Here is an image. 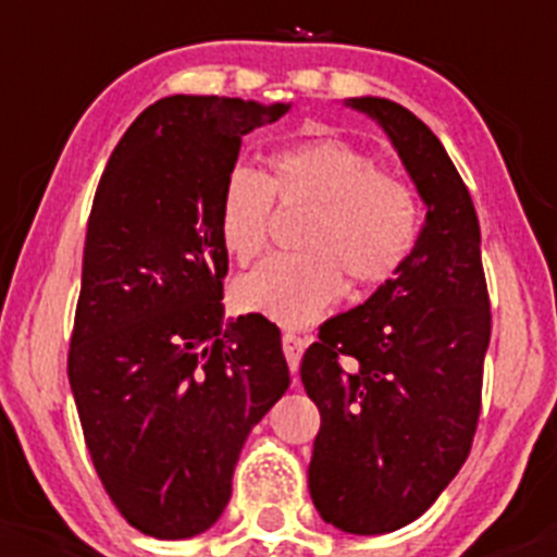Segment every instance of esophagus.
Here are the masks:
<instances>
[{"instance_id":"1","label":"esophagus","mask_w":557,"mask_h":557,"mask_svg":"<svg viewBox=\"0 0 557 557\" xmlns=\"http://www.w3.org/2000/svg\"><path fill=\"white\" fill-rule=\"evenodd\" d=\"M305 347H307V339H301L299 334H283V352L285 358H288V367L290 372H299V363H301V356H305Z\"/></svg>"}]
</instances>
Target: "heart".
Masks as SVG:
<instances>
[{
  "mask_svg": "<svg viewBox=\"0 0 557 557\" xmlns=\"http://www.w3.org/2000/svg\"><path fill=\"white\" fill-rule=\"evenodd\" d=\"M277 207H310L299 256H274L234 285L239 310L285 329L314 323L345 294L396 277L418 247L423 207L412 185L352 143L314 137L269 156L267 174L234 166L218 199V237L237 263L263 252Z\"/></svg>",
  "mask_w": 557,
  "mask_h": 557,
  "instance_id": "obj_1",
  "label": "heart"
}]
</instances>
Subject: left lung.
I'll list each match as a JSON object with an SVG mask.
<instances>
[{"mask_svg":"<svg viewBox=\"0 0 557 557\" xmlns=\"http://www.w3.org/2000/svg\"><path fill=\"white\" fill-rule=\"evenodd\" d=\"M372 115L425 201L407 267L356 310L320 325L301 383L320 409L310 496L339 531L374 536L418 520L474 442L491 299L469 188L407 107L347 102Z\"/></svg>","mask_w":557,"mask_h":557,"instance_id":"obj_1","label":"left lung"}]
</instances>
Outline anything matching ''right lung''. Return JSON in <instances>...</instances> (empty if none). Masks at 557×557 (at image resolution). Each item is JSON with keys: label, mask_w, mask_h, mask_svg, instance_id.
I'll use <instances>...</instances> for the list:
<instances>
[{"label": "right lung", "mask_w": 557, "mask_h": 557, "mask_svg": "<svg viewBox=\"0 0 557 557\" xmlns=\"http://www.w3.org/2000/svg\"><path fill=\"white\" fill-rule=\"evenodd\" d=\"M288 110L159 99L94 196L66 372L107 496L148 536L188 539L221 518L247 434L290 385L277 325H223L218 237L243 137Z\"/></svg>", "instance_id": "1"}]
</instances>
